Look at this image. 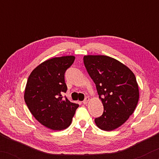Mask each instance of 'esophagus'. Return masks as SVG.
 Wrapping results in <instances>:
<instances>
[{
	"label": "esophagus",
	"instance_id": "obj_1",
	"mask_svg": "<svg viewBox=\"0 0 159 159\" xmlns=\"http://www.w3.org/2000/svg\"><path fill=\"white\" fill-rule=\"evenodd\" d=\"M89 101H90V98H89L88 97H86L85 98H84V101H83V103H84V104H87V103H88Z\"/></svg>",
	"mask_w": 159,
	"mask_h": 159
}]
</instances>
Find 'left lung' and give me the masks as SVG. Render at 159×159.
I'll use <instances>...</instances> for the list:
<instances>
[{
  "label": "left lung",
  "instance_id": "8db88e82",
  "mask_svg": "<svg viewBox=\"0 0 159 159\" xmlns=\"http://www.w3.org/2000/svg\"><path fill=\"white\" fill-rule=\"evenodd\" d=\"M84 64L96 85L103 106L95 125L105 131L122 125L133 114L139 100V89L134 73L115 58L106 56H84Z\"/></svg>",
  "mask_w": 159,
  "mask_h": 159
}]
</instances>
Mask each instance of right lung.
I'll list each match as a JSON object with an SVG mask.
<instances>
[{
  "mask_svg": "<svg viewBox=\"0 0 159 159\" xmlns=\"http://www.w3.org/2000/svg\"><path fill=\"white\" fill-rule=\"evenodd\" d=\"M74 56L51 58L32 71L27 80L25 101L33 116L47 128L62 130L71 125L77 103L62 93L67 90L64 74L75 61Z\"/></svg>",
  "mask_w": 159,
  "mask_h": 159,
  "instance_id": "1",
  "label": "right lung"
}]
</instances>
